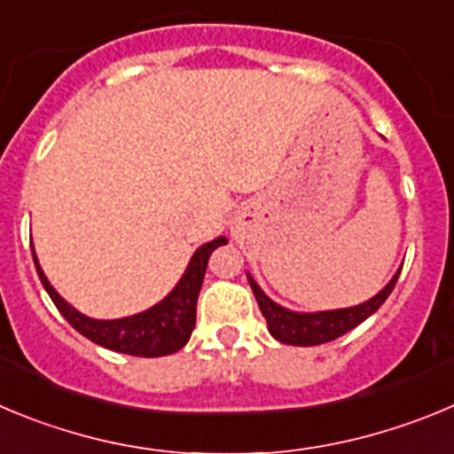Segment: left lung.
Instances as JSON below:
<instances>
[{"label": "left lung", "instance_id": "1", "mask_svg": "<svg viewBox=\"0 0 454 454\" xmlns=\"http://www.w3.org/2000/svg\"><path fill=\"white\" fill-rule=\"evenodd\" d=\"M398 270L385 288L378 294H373L367 301L351 306V309H338V310H317V313H297V310H288L284 306H278L277 301L268 297L256 284L252 274H247V281L252 286L259 309L263 313L265 322H268V331L274 340L284 344H293V347H315V344L331 342L338 340L340 335L356 328L357 324H363L364 319L372 317L378 309H380L385 299L392 294L394 286L398 281Z\"/></svg>", "mask_w": 454, "mask_h": 454}]
</instances>
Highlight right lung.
<instances>
[{
  "instance_id": "1",
  "label": "right lung",
  "mask_w": 454,
  "mask_h": 454,
  "mask_svg": "<svg viewBox=\"0 0 454 454\" xmlns=\"http://www.w3.org/2000/svg\"><path fill=\"white\" fill-rule=\"evenodd\" d=\"M224 243H227V239L220 236V239L209 240V243L195 249V254L191 256L189 265H186L176 288L170 290L160 303H155L153 309L121 319H94L78 313L72 303H67L56 293V288L49 284V278L44 277L43 268L37 263L33 245L31 252L33 261H35L37 277L43 281L44 290L49 293L51 301L56 303V309L60 310L62 317L72 324L81 335H85L87 340H91L98 347H106L116 353H128V356L137 357H160L180 351L189 342L195 326V306H198V294L200 288H202L207 263H209L211 252Z\"/></svg>"
}]
</instances>
